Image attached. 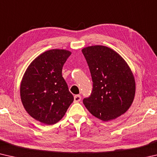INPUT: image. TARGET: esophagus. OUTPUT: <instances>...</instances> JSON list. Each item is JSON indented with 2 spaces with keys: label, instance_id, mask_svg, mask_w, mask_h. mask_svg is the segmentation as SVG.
Wrapping results in <instances>:
<instances>
[{
  "label": "esophagus",
  "instance_id": "esophagus-1",
  "mask_svg": "<svg viewBox=\"0 0 157 157\" xmlns=\"http://www.w3.org/2000/svg\"><path fill=\"white\" fill-rule=\"evenodd\" d=\"M81 100V96L79 95H75L74 96V102H78Z\"/></svg>",
  "mask_w": 157,
  "mask_h": 157
}]
</instances>
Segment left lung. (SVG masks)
<instances>
[{
  "label": "left lung",
  "mask_w": 157,
  "mask_h": 157,
  "mask_svg": "<svg viewBox=\"0 0 157 157\" xmlns=\"http://www.w3.org/2000/svg\"><path fill=\"white\" fill-rule=\"evenodd\" d=\"M88 63L93 91L83 103L93 116L110 121L129 109L134 99L136 83L131 68L118 52L96 45L82 50Z\"/></svg>",
  "instance_id": "1"
}]
</instances>
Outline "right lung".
Masks as SVG:
<instances>
[{
	"label": "right lung",
	"mask_w": 157,
	"mask_h": 157,
	"mask_svg": "<svg viewBox=\"0 0 157 157\" xmlns=\"http://www.w3.org/2000/svg\"><path fill=\"white\" fill-rule=\"evenodd\" d=\"M71 55V51L64 49L45 51L30 63L23 76L21 102L29 115L41 123H57L73 102L62 74Z\"/></svg>",
	"instance_id": "obj_1"
}]
</instances>
